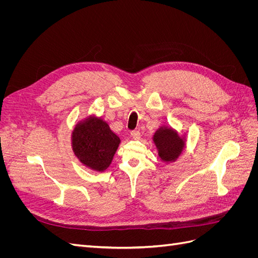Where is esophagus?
<instances>
[{
	"label": "esophagus",
	"instance_id": "1",
	"mask_svg": "<svg viewBox=\"0 0 258 258\" xmlns=\"http://www.w3.org/2000/svg\"><path fill=\"white\" fill-rule=\"evenodd\" d=\"M131 138L134 139V140H139L140 139V132L138 131V130H134V131H131Z\"/></svg>",
	"mask_w": 258,
	"mask_h": 258
}]
</instances>
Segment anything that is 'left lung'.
<instances>
[{
    "instance_id": "8db88e82",
    "label": "left lung",
    "mask_w": 258,
    "mask_h": 258,
    "mask_svg": "<svg viewBox=\"0 0 258 258\" xmlns=\"http://www.w3.org/2000/svg\"><path fill=\"white\" fill-rule=\"evenodd\" d=\"M153 141L158 151V156L163 162L175 161L185 148V136H179L171 127H160L153 136Z\"/></svg>"
}]
</instances>
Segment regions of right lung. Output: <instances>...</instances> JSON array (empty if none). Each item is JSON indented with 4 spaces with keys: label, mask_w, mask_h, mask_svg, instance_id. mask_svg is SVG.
I'll list each match as a JSON object with an SVG mask.
<instances>
[{
    "label": "right lung",
    "mask_w": 258,
    "mask_h": 258,
    "mask_svg": "<svg viewBox=\"0 0 258 258\" xmlns=\"http://www.w3.org/2000/svg\"><path fill=\"white\" fill-rule=\"evenodd\" d=\"M72 150L85 167L103 172L112 163L120 144L108 123L101 117L90 115L76 123L72 131Z\"/></svg>",
    "instance_id": "add662e5"
}]
</instances>
